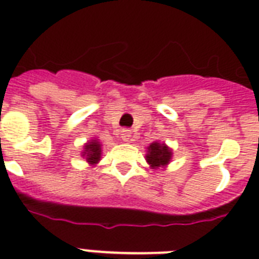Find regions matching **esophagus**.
<instances>
[{"label": "esophagus", "instance_id": "1", "mask_svg": "<svg viewBox=\"0 0 259 259\" xmlns=\"http://www.w3.org/2000/svg\"><path fill=\"white\" fill-rule=\"evenodd\" d=\"M130 138H132V132L129 129H122L121 130V140L122 141H130Z\"/></svg>", "mask_w": 259, "mask_h": 259}]
</instances>
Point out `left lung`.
<instances>
[{"label":"left lung","instance_id":"left-lung-1","mask_svg":"<svg viewBox=\"0 0 259 259\" xmlns=\"http://www.w3.org/2000/svg\"><path fill=\"white\" fill-rule=\"evenodd\" d=\"M173 156V150L165 142L154 141L146 148L145 160L152 169H165L170 162Z\"/></svg>","mask_w":259,"mask_h":259}]
</instances>
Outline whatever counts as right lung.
<instances>
[{"label":"right lung","mask_w":259,"mask_h":259,"mask_svg":"<svg viewBox=\"0 0 259 259\" xmlns=\"http://www.w3.org/2000/svg\"><path fill=\"white\" fill-rule=\"evenodd\" d=\"M83 158H86L91 166H95L102 158V144L98 141V138H91L83 145V152L80 153Z\"/></svg>","instance_id":"add662e5"}]
</instances>
